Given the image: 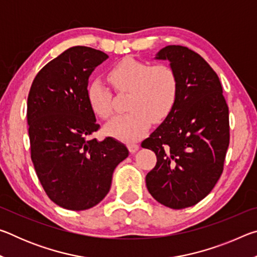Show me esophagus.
I'll use <instances>...</instances> for the list:
<instances>
[{
  "instance_id": "esophagus-1",
  "label": "esophagus",
  "mask_w": 257,
  "mask_h": 257,
  "mask_svg": "<svg viewBox=\"0 0 257 257\" xmlns=\"http://www.w3.org/2000/svg\"><path fill=\"white\" fill-rule=\"evenodd\" d=\"M128 149H129V152L132 154H134L135 152H137L138 149H139V145L138 144H134V143H132V144H128Z\"/></svg>"
}]
</instances>
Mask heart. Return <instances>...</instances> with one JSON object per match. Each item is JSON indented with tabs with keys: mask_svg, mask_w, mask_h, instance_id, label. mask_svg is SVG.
Wrapping results in <instances>:
<instances>
[{
	"mask_svg": "<svg viewBox=\"0 0 257 257\" xmlns=\"http://www.w3.org/2000/svg\"><path fill=\"white\" fill-rule=\"evenodd\" d=\"M107 79L116 92H129L125 107L128 113L114 116L104 127L105 133L121 142L138 141L155 122L164 120L175 106L178 76L168 64L143 62L125 58L114 64ZM86 101L95 115L107 119L112 114V95L101 79L89 81Z\"/></svg>",
	"mask_w": 257,
	"mask_h": 257,
	"instance_id": "b5f03b06",
	"label": "heart"
}]
</instances>
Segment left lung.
<instances>
[{
    "mask_svg": "<svg viewBox=\"0 0 257 257\" xmlns=\"http://www.w3.org/2000/svg\"><path fill=\"white\" fill-rule=\"evenodd\" d=\"M156 60H168L178 76L172 111L142 143L156 154L146 176L150 194L175 210L193 206L214 188L229 146V108L215 71L196 52L169 45Z\"/></svg>",
    "mask_w": 257,
    "mask_h": 257,
    "instance_id": "obj_1",
    "label": "left lung"
}]
</instances>
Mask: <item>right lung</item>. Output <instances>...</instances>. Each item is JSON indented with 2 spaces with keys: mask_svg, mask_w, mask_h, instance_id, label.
<instances>
[{
  "mask_svg": "<svg viewBox=\"0 0 257 257\" xmlns=\"http://www.w3.org/2000/svg\"><path fill=\"white\" fill-rule=\"evenodd\" d=\"M108 58L73 46L41 69L30 87L27 122L30 153L47 196L67 210L84 211L106 196L112 175L129 155L112 137L93 138L99 124L86 101L89 76Z\"/></svg>",
  "mask_w": 257,
  "mask_h": 257,
  "instance_id": "add662e5",
  "label": "right lung"
}]
</instances>
